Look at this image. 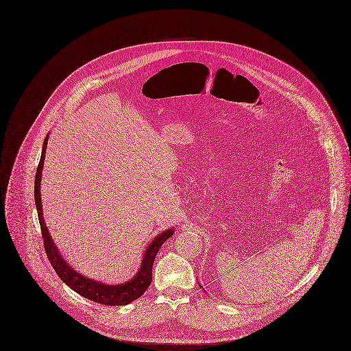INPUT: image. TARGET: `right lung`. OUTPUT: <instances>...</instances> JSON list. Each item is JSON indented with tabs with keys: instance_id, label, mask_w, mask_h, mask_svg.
Wrapping results in <instances>:
<instances>
[{
	"instance_id": "1",
	"label": "right lung",
	"mask_w": 351,
	"mask_h": 351,
	"mask_svg": "<svg viewBox=\"0 0 351 351\" xmlns=\"http://www.w3.org/2000/svg\"><path fill=\"white\" fill-rule=\"evenodd\" d=\"M47 140H49V134L46 136L45 142H43L40 161L36 168L34 198H35V205H36V210H38V217H39L45 251L47 254V258H49L53 269L56 270L58 277L75 293H78L80 295L90 300V301H95V302L103 304V305H110V306L130 304L132 301L140 298L141 295L145 293V290L150 286L152 267L154 263V258H156L160 247L162 245V243L165 240H168L175 233V230L171 228V229L160 233L157 237H154L152 240V243L147 245L146 251L143 252V259H142L138 273L132 280H128L125 283L107 285L103 282L89 280V278L84 277L82 274L77 273L74 269H71V265L61 256L58 248L56 247V244L47 230L46 222L43 219L42 199H40V179H42V169H43V164H45Z\"/></svg>"
}]
</instances>
